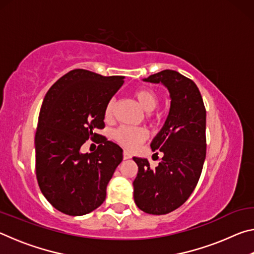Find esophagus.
I'll return each instance as SVG.
<instances>
[{
	"instance_id": "34e87169",
	"label": "esophagus",
	"mask_w": 254,
	"mask_h": 254,
	"mask_svg": "<svg viewBox=\"0 0 254 254\" xmlns=\"http://www.w3.org/2000/svg\"><path fill=\"white\" fill-rule=\"evenodd\" d=\"M130 158H131V154L128 153L127 151H124L123 152V159H124V160H127V159H130Z\"/></svg>"
}]
</instances>
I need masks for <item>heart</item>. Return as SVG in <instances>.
<instances>
[{
  "mask_svg": "<svg viewBox=\"0 0 254 254\" xmlns=\"http://www.w3.org/2000/svg\"><path fill=\"white\" fill-rule=\"evenodd\" d=\"M133 96L141 107L144 111H147V117L149 119H156L158 117L156 107L159 104V95L156 91L149 87H140L134 89ZM115 107H117V101H115V98H111L105 105V119L111 120L114 117ZM148 135L149 133L144 127H132L126 126L118 127L113 133L114 140L122 147L127 149H132L142 143L143 141L148 139Z\"/></svg>",
  "mask_w": 254,
  "mask_h": 254,
  "instance_id": "1",
  "label": "heart"
}]
</instances>
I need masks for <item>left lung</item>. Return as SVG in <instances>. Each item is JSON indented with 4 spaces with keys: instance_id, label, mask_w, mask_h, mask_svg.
Returning <instances> with one entry per match:
<instances>
[{
    "instance_id": "8db88e82",
    "label": "left lung",
    "mask_w": 254,
    "mask_h": 254,
    "mask_svg": "<svg viewBox=\"0 0 254 254\" xmlns=\"http://www.w3.org/2000/svg\"><path fill=\"white\" fill-rule=\"evenodd\" d=\"M143 80L162 83L171 102L165 126L151 143L152 151L163 153L158 167L133 158L139 168L133 195L144 213L163 215L180 207L198 183L206 157V110L196 84L178 71L166 69Z\"/></svg>"
}]
</instances>
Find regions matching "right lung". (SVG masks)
Masks as SVG:
<instances>
[{
	"label": "right lung",
	"instance_id": "add662e5",
	"mask_svg": "<svg viewBox=\"0 0 254 254\" xmlns=\"http://www.w3.org/2000/svg\"><path fill=\"white\" fill-rule=\"evenodd\" d=\"M123 76H102L74 69L51 86L42 103L36 139V175L46 199L70 216L93 212L103 204L107 184L123 159L122 149L96 128H104L106 103ZM88 138L99 143L81 154Z\"/></svg>",
	"mask_w": 254,
	"mask_h": 254
}]
</instances>
